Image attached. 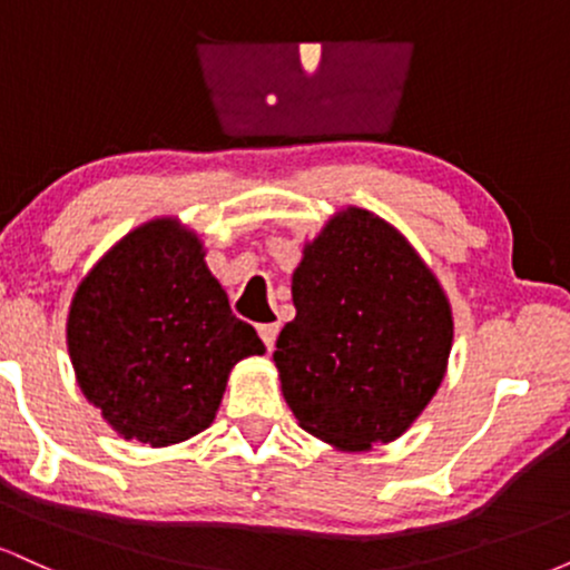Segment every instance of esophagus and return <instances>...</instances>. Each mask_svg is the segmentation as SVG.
Wrapping results in <instances>:
<instances>
[{
  "instance_id": "1",
  "label": "esophagus",
  "mask_w": 570,
  "mask_h": 570,
  "mask_svg": "<svg viewBox=\"0 0 570 570\" xmlns=\"http://www.w3.org/2000/svg\"><path fill=\"white\" fill-rule=\"evenodd\" d=\"M259 337H263V343L267 345V348H273V345H276V337H278V324L259 326Z\"/></svg>"
}]
</instances>
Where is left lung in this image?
I'll use <instances>...</instances> for the list:
<instances>
[{
    "label": "left lung",
    "mask_w": 570,
    "mask_h": 570,
    "mask_svg": "<svg viewBox=\"0 0 570 570\" xmlns=\"http://www.w3.org/2000/svg\"><path fill=\"white\" fill-rule=\"evenodd\" d=\"M297 316L273 362L307 434L340 450L394 442L440 389L453 348L444 289L394 225L348 206L303 248Z\"/></svg>",
    "instance_id": "8db88e82"
}]
</instances>
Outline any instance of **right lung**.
<instances>
[{
	"label": "right lung",
	"mask_w": 570,
	"mask_h": 570,
	"mask_svg": "<svg viewBox=\"0 0 570 570\" xmlns=\"http://www.w3.org/2000/svg\"><path fill=\"white\" fill-rule=\"evenodd\" d=\"M200 238L171 217L136 227L77 286L67 318L85 399L122 440L153 448L212 426L230 370L263 356L233 316Z\"/></svg>",
	"instance_id": "obj_1"
}]
</instances>
